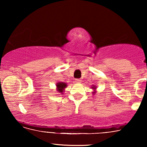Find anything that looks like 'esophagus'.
Here are the masks:
<instances>
[{
	"label": "esophagus",
	"instance_id": "34e87169",
	"mask_svg": "<svg viewBox=\"0 0 147 147\" xmlns=\"http://www.w3.org/2000/svg\"><path fill=\"white\" fill-rule=\"evenodd\" d=\"M75 82L77 84H80V83H81V82H82V80L81 79H76Z\"/></svg>",
	"mask_w": 147,
	"mask_h": 147
}]
</instances>
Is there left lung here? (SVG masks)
Masks as SVG:
<instances>
[{
  "mask_svg": "<svg viewBox=\"0 0 147 147\" xmlns=\"http://www.w3.org/2000/svg\"><path fill=\"white\" fill-rule=\"evenodd\" d=\"M96 88H97V87H96V86H95V85L92 86V89L94 90V91L92 92V94H93L94 95L96 93Z\"/></svg>",
  "mask_w": 147,
  "mask_h": 147,
  "instance_id": "8db88e82",
  "label": "left lung"
}]
</instances>
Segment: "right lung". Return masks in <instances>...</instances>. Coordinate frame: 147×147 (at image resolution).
Instances as JSON below:
<instances>
[{"label": "right lung", "mask_w": 147, "mask_h": 147, "mask_svg": "<svg viewBox=\"0 0 147 147\" xmlns=\"http://www.w3.org/2000/svg\"><path fill=\"white\" fill-rule=\"evenodd\" d=\"M67 84L65 82H57L56 83V90L62 95V94H63V92H65V88H67Z\"/></svg>", "instance_id": "obj_1"}]
</instances>
